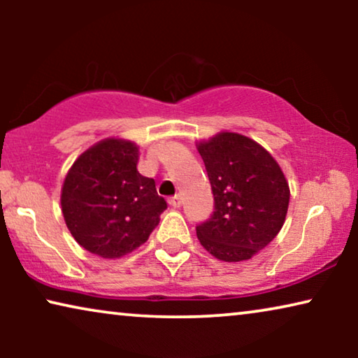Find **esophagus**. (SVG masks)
<instances>
[{
  "instance_id": "1",
  "label": "esophagus",
  "mask_w": 358,
  "mask_h": 358,
  "mask_svg": "<svg viewBox=\"0 0 358 358\" xmlns=\"http://www.w3.org/2000/svg\"><path fill=\"white\" fill-rule=\"evenodd\" d=\"M169 205L173 208H179L180 205H182V197H180V195H174V197L169 199Z\"/></svg>"
}]
</instances>
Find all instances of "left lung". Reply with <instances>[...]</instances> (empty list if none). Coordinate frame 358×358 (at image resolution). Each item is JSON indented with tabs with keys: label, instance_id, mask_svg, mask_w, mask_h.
Returning <instances> with one entry per match:
<instances>
[{
	"label": "left lung",
	"instance_id": "obj_1",
	"mask_svg": "<svg viewBox=\"0 0 358 358\" xmlns=\"http://www.w3.org/2000/svg\"><path fill=\"white\" fill-rule=\"evenodd\" d=\"M195 146L215 199L212 218L197 227L199 241L218 261H249L285 223V174L262 145L236 131H218Z\"/></svg>",
	"mask_w": 358,
	"mask_h": 358
}]
</instances>
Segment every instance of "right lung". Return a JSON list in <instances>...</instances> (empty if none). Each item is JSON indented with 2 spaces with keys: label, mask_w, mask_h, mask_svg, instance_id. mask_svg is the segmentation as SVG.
I'll list each match as a JSON object with an SVG mask.
<instances>
[{
  "label": "right lung",
  "mask_w": 358,
  "mask_h": 358,
  "mask_svg": "<svg viewBox=\"0 0 358 358\" xmlns=\"http://www.w3.org/2000/svg\"><path fill=\"white\" fill-rule=\"evenodd\" d=\"M140 146L110 136L78 156L62 185V213L71 236L96 256L120 259L148 241L166 200L136 169Z\"/></svg>",
  "instance_id": "obj_1"
}]
</instances>
